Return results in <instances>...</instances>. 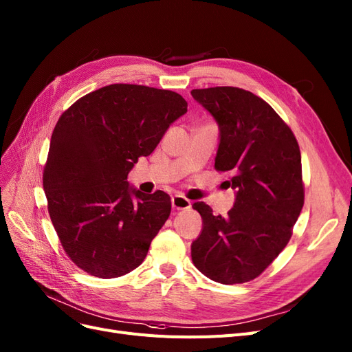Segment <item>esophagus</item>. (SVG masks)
I'll use <instances>...</instances> for the list:
<instances>
[{
  "label": "esophagus",
  "instance_id": "1",
  "mask_svg": "<svg viewBox=\"0 0 352 352\" xmlns=\"http://www.w3.org/2000/svg\"><path fill=\"white\" fill-rule=\"evenodd\" d=\"M190 201L186 199L185 197H180V195H175L172 198V207L173 210H188L190 208Z\"/></svg>",
  "mask_w": 352,
  "mask_h": 352
}]
</instances>
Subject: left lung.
I'll return each mask as SVG.
<instances>
[{
  "mask_svg": "<svg viewBox=\"0 0 352 352\" xmlns=\"http://www.w3.org/2000/svg\"><path fill=\"white\" fill-rule=\"evenodd\" d=\"M190 94L215 119V168L230 173L227 185L236 190L226 217L193 204L202 232L192 241V261L212 281L248 283L287 246L305 204L298 144L274 109L250 91L210 87Z\"/></svg>",
  "mask_w": 352,
  "mask_h": 352,
  "instance_id": "8db88e82",
  "label": "left lung"
}]
</instances>
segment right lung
<instances>
[{
    "label": "right lung",
    "instance_id": "1",
    "mask_svg": "<svg viewBox=\"0 0 352 352\" xmlns=\"http://www.w3.org/2000/svg\"><path fill=\"white\" fill-rule=\"evenodd\" d=\"M188 112L180 94L111 84L60 115L43 168L47 211L64 250L99 278L122 276L142 263L170 215V197L129 186L128 173Z\"/></svg>",
    "mask_w": 352,
    "mask_h": 352
}]
</instances>
